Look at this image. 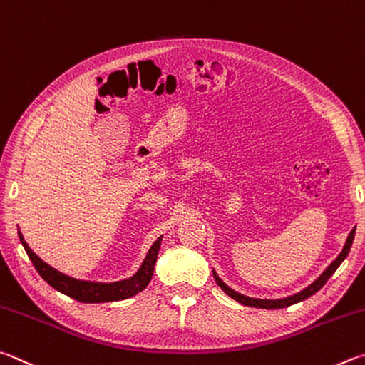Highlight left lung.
Here are the masks:
<instances>
[{"instance_id": "left-lung-1", "label": "left lung", "mask_w": 365, "mask_h": 365, "mask_svg": "<svg viewBox=\"0 0 365 365\" xmlns=\"http://www.w3.org/2000/svg\"><path fill=\"white\" fill-rule=\"evenodd\" d=\"M354 232H356V227L353 229V231L349 232L348 239H346V244H344L341 253L338 255L334 263H331V264L327 267V269H325V271L321 274V277H319L317 280H314V282H312L309 287H306L304 290H302L299 293H297V295L289 297V298H282V299H257V298H248V297H245V295H240V293H237V292H234L232 289H229V287H227L225 282H222V280H221L218 276H216V272H213V276H215L216 284H218V285L221 287V289L227 293L229 297L234 298L235 302H239V303H242V304L253 306V308H263V309L287 308V306H290V304H295V303H298V302H303V299L309 298L311 295H314L316 292H319V290L322 289V287L325 285V282H327V280L330 279L331 274H334V272L336 271V267L340 266V264L343 263V259L348 257V253H349V250H351V245H353V240H354Z\"/></svg>"}]
</instances>
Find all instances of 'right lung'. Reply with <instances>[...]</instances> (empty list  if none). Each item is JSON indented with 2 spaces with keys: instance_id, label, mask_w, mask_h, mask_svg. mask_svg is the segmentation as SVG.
<instances>
[{
  "instance_id": "obj_1",
  "label": "right lung",
  "mask_w": 365,
  "mask_h": 365,
  "mask_svg": "<svg viewBox=\"0 0 365 365\" xmlns=\"http://www.w3.org/2000/svg\"><path fill=\"white\" fill-rule=\"evenodd\" d=\"M19 239H21L25 252H27L29 258L31 259V263H34L38 274H40V276L46 280L53 289L81 303L118 302V299H126L130 297L138 295L139 292H143L147 287V284L150 282L152 274H153V266H155L157 255L160 250V244H162V237H158L155 242H153V245L150 247L149 253H147L143 266L139 267V271L134 274L133 277L121 280V282H113V284H94V282H83V280L70 279L67 276H63V274L57 272L46 263H43V261L30 250L29 245L24 242L21 232H19Z\"/></svg>"
}]
</instances>
